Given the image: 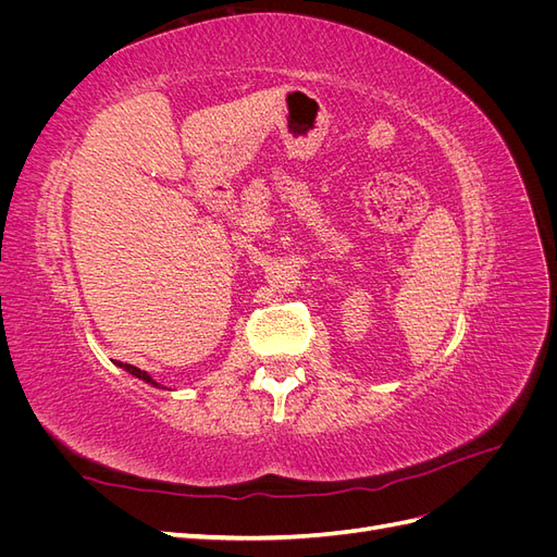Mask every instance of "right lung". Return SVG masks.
<instances>
[{
	"mask_svg": "<svg viewBox=\"0 0 557 557\" xmlns=\"http://www.w3.org/2000/svg\"><path fill=\"white\" fill-rule=\"evenodd\" d=\"M117 364H121L123 369H127V372H129V374H134V376H137V379H141V381L150 383V385H160V383H156L153 379H150V376H148L146 372H141V369H139V367H134V364H127V362H125V364H123V362H117Z\"/></svg>",
	"mask_w": 557,
	"mask_h": 557,
	"instance_id": "add662e5",
	"label": "right lung"
}]
</instances>
